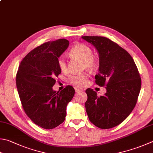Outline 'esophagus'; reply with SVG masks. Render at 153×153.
<instances>
[{
    "label": "esophagus",
    "instance_id": "esophagus-1",
    "mask_svg": "<svg viewBox=\"0 0 153 153\" xmlns=\"http://www.w3.org/2000/svg\"><path fill=\"white\" fill-rule=\"evenodd\" d=\"M74 90H75V91L76 92V93H79V92L82 91L83 89L81 88H79V87H75V88H74Z\"/></svg>",
    "mask_w": 153,
    "mask_h": 153
}]
</instances>
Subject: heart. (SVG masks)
<instances>
[{
  "label": "heart",
  "instance_id": "b5f03b06",
  "mask_svg": "<svg viewBox=\"0 0 153 153\" xmlns=\"http://www.w3.org/2000/svg\"><path fill=\"white\" fill-rule=\"evenodd\" d=\"M70 54L74 58L79 59L83 61V67L88 71H93L98 65V60L93 55V51L88 45L80 43L74 46L70 51ZM58 65L62 71L67 70V62L65 57L60 56L58 59ZM88 76L86 73L80 74H73L68 78L71 84L76 86H82L88 82Z\"/></svg>",
  "mask_w": 153,
  "mask_h": 153
}]
</instances>
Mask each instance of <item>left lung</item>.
I'll list each match as a JSON object with an SVG mask.
<instances>
[{
  "label": "left lung",
  "mask_w": 153,
  "mask_h": 153,
  "mask_svg": "<svg viewBox=\"0 0 153 153\" xmlns=\"http://www.w3.org/2000/svg\"><path fill=\"white\" fill-rule=\"evenodd\" d=\"M82 38L99 53V71L95 82L106 89L100 97L93 89H86V113L97 127H114L127 118L136 105L141 87L139 71L130 54L116 42L103 36Z\"/></svg>",
  "instance_id": "left-lung-1"
}]
</instances>
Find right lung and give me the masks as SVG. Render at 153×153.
Listing matches in <instances>:
<instances>
[{
    "instance_id": "right-lung-1",
    "label": "right lung",
    "mask_w": 153,
    "mask_h": 153,
    "mask_svg": "<svg viewBox=\"0 0 153 153\" xmlns=\"http://www.w3.org/2000/svg\"><path fill=\"white\" fill-rule=\"evenodd\" d=\"M68 45V41L61 39L39 46L22 59L17 71L16 88L22 108L43 128H54L64 122L67 106L74 95L70 85L60 92L53 89L61 73L58 59Z\"/></svg>"
}]
</instances>
